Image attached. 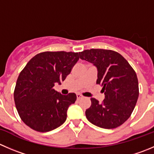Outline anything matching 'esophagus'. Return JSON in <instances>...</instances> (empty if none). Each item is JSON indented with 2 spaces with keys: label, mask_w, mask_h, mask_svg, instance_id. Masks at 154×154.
Returning <instances> with one entry per match:
<instances>
[{
  "label": "esophagus",
  "mask_w": 154,
  "mask_h": 154,
  "mask_svg": "<svg viewBox=\"0 0 154 154\" xmlns=\"http://www.w3.org/2000/svg\"><path fill=\"white\" fill-rule=\"evenodd\" d=\"M82 97H83V96H82V95H80V94H77V98L78 100L80 99V98H82Z\"/></svg>",
  "instance_id": "obj_1"
}]
</instances>
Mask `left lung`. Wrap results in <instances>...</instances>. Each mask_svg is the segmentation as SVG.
I'll return each instance as SVG.
<instances>
[{
  "mask_svg": "<svg viewBox=\"0 0 154 154\" xmlns=\"http://www.w3.org/2000/svg\"><path fill=\"white\" fill-rule=\"evenodd\" d=\"M79 55L80 59L96 67V83L102 86L104 92L101 103L91 98L90 107L86 110V118L103 129L121 126L132 114L139 95L136 73L120 53L113 50L91 49Z\"/></svg>",
  "mask_w": 154,
  "mask_h": 154,
  "instance_id": "obj_1",
  "label": "left lung"
}]
</instances>
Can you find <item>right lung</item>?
I'll return each mask as SVG.
<instances>
[{
    "mask_svg": "<svg viewBox=\"0 0 154 154\" xmlns=\"http://www.w3.org/2000/svg\"><path fill=\"white\" fill-rule=\"evenodd\" d=\"M78 60V53L44 52L34 56L21 71L14 101L19 117L31 129L47 132L65 123L68 107L77 95H63L53 86L65 80Z\"/></svg>",
    "mask_w": 154,
    "mask_h": 154,
    "instance_id": "obj_1",
    "label": "right lung"
}]
</instances>
